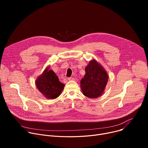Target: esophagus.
I'll return each instance as SVG.
<instances>
[{"label": "esophagus", "instance_id": "obj_1", "mask_svg": "<svg viewBox=\"0 0 148 148\" xmlns=\"http://www.w3.org/2000/svg\"><path fill=\"white\" fill-rule=\"evenodd\" d=\"M68 80L69 81H74L75 80V78H73V77H70L68 78Z\"/></svg>", "mask_w": 148, "mask_h": 148}]
</instances>
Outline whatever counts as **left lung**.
Returning <instances> with one entry per match:
<instances>
[{"label": "left lung", "mask_w": 148, "mask_h": 148, "mask_svg": "<svg viewBox=\"0 0 148 148\" xmlns=\"http://www.w3.org/2000/svg\"><path fill=\"white\" fill-rule=\"evenodd\" d=\"M108 81V75L103 66L95 59L86 67V74L81 80L83 94L89 98H97L103 94Z\"/></svg>", "instance_id": "8db88e82"}]
</instances>
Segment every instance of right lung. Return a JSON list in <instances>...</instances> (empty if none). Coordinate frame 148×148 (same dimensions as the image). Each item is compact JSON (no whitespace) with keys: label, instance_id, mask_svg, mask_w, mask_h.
<instances>
[{"label":"right lung","instance_id":"obj_1","mask_svg":"<svg viewBox=\"0 0 148 148\" xmlns=\"http://www.w3.org/2000/svg\"><path fill=\"white\" fill-rule=\"evenodd\" d=\"M46 67L36 80V85L38 91L46 98L52 99L57 98L64 88L65 85L59 81L56 73Z\"/></svg>","mask_w":148,"mask_h":148}]
</instances>
